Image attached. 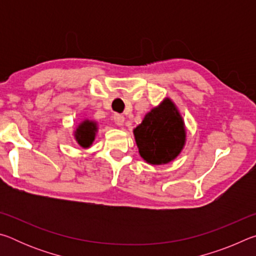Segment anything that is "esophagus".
Wrapping results in <instances>:
<instances>
[{"label":"esophagus","instance_id":"34e87169","mask_svg":"<svg viewBox=\"0 0 256 256\" xmlns=\"http://www.w3.org/2000/svg\"><path fill=\"white\" fill-rule=\"evenodd\" d=\"M112 118H114V122L116 123V125H123L124 120H125L124 116L120 115V114H114Z\"/></svg>","mask_w":256,"mask_h":256}]
</instances>
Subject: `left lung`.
<instances>
[{
	"instance_id": "left-lung-1",
	"label": "left lung",
	"mask_w": 256,
	"mask_h": 256,
	"mask_svg": "<svg viewBox=\"0 0 256 256\" xmlns=\"http://www.w3.org/2000/svg\"><path fill=\"white\" fill-rule=\"evenodd\" d=\"M133 133L140 156L151 164L172 162L185 144L183 118L168 98L151 110Z\"/></svg>"
}]
</instances>
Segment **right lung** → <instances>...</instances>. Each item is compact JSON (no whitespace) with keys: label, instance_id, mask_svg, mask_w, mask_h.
Returning a JSON list of instances; mask_svg holds the SVG:
<instances>
[{"label":"right lung","instance_id":"right-lung-1","mask_svg":"<svg viewBox=\"0 0 256 256\" xmlns=\"http://www.w3.org/2000/svg\"><path fill=\"white\" fill-rule=\"evenodd\" d=\"M97 132V124L92 120H86L82 122L74 132V136L78 144L82 148H89L94 140V136Z\"/></svg>","mask_w":256,"mask_h":256}]
</instances>
